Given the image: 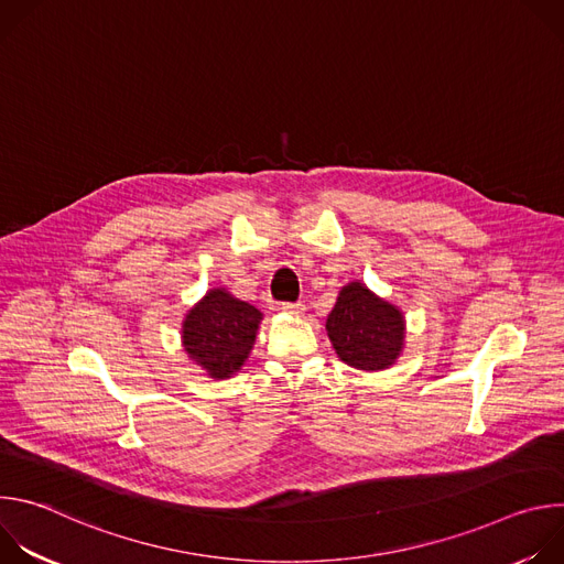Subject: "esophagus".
Listing matches in <instances>:
<instances>
[{"label":"esophagus","mask_w":564,"mask_h":564,"mask_svg":"<svg viewBox=\"0 0 564 564\" xmlns=\"http://www.w3.org/2000/svg\"><path fill=\"white\" fill-rule=\"evenodd\" d=\"M281 307H283L285 312H290V314L303 312V303H301V301H285V303H281Z\"/></svg>","instance_id":"34e87169"}]
</instances>
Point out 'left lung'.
Segmentation results:
<instances>
[{"label": "left lung", "mask_w": 564, "mask_h": 564, "mask_svg": "<svg viewBox=\"0 0 564 564\" xmlns=\"http://www.w3.org/2000/svg\"><path fill=\"white\" fill-rule=\"evenodd\" d=\"M328 337L352 368L383 370L404 346V316L361 283H348L326 321Z\"/></svg>", "instance_id": "1"}]
</instances>
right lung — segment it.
I'll list each match as a JSON object with an SVG mask.
<instances>
[{
  "label": "right lung",
  "instance_id": "obj_1",
  "mask_svg": "<svg viewBox=\"0 0 564 564\" xmlns=\"http://www.w3.org/2000/svg\"><path fill=\"white\" fill-rule=\"evenodd\" d=\"M261 316L254 305L234 299L225 290H212L185 318V350L209 377H231L254 346Z\"/></svg>",
  "mask_w": 564,
  "mask_h": 564
}]
</instances>
